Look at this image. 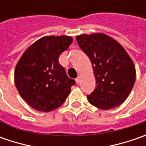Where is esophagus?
Wrapping results in <instances>:
<instances>
[{
    "label": "esophagus",
    "mask_w": 146,
    "mask_h": 146,
    "mask_svg": "<svg viewBox=\"0 0 146 146\" xmlns=\"http://www.w3.org/2000/svg\"><path fill=\"white\" fill-rule=\"evenodd\" d=\"M76 82L77 83V84H80V76H79L77 78H76Z\"/></svg>",
    "instance_id": "obj_1"
}]
</instances>
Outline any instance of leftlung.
<instances>
[{"label":"left lung","mask_w":146,"mask_h":146,"mask_svg":"<svg viewBox=\"0 0 146 146\" xmlns=\"http://www.w3.org/2000/svg\"><path fill=\"white\" fill-rule=\"evenodd\" d=\"M83 52L93 64L96 88L88 95L94 106L109 110L119 106L131 93L136 70L125 49L114 39L97 33L76 36Z\"/></svg>","instance_id":"left-lung-1"}]
</instances>
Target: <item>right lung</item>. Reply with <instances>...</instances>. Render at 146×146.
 Masks as SVG:
<instances>
[{"label":"right lung","instance_id":"1","mask_svg":"<svg viewBox=\"0 0 146 146\" xmlns=\"http://www.w3.org/2000/svg\"><path fill=\"white\" fill-rule=\"evenodd\" d=\"M70 36H44L32 44L19 61L14 72L15 85L27 104L48 112L64 103L76 81L66 76L59 63L60 54L69 48Z\"/></svg>","mask_w":146,"mask_h":146}]
</instances>
